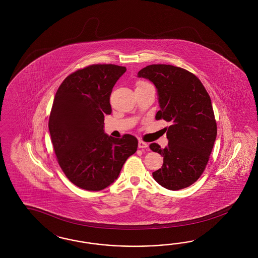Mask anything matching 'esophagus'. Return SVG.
Wrapping results in <instances>:
<instances>
[{"label": "esophagus", "instance_id": "obj_1", "mask_svg": "<svg viewBox=\"0 0 258 258\" xmlns=\"http://www.w3.org/2000/svg\"><path fill=\"white\" fill-rule=\"evenodd\" d=\"M138 148L139 149H147V148H149V145L147 143L143 142V141H139L138 142Z\"/></svg>", "mask_w": 258, "mask_h": 258}]
</instances>
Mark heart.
Masks as SVG:
<instances>
[{
	"instance_id": "b5f03b06",
	"label": "heart",
	"mask_w": 258,
	"mask_h": 258,
	"mask_svg": "<svg viewBox=\"0 0 258 258\" xmlns=\"http://www.w3.org/2000/svg\"><path fill=\"white\" fill-rule=\"evenodd\" d=\"M143 84H146V83H145V82H139V83H138V85H143ZM138 85H137V86H138Z\"/></svg>"
}]
</instances>
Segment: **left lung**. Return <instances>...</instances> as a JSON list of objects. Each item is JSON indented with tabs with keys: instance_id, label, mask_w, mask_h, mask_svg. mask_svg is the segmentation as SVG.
<instances>
[{
	"instance_id": "8db88e82",
	"label": "left lung",
	"mask_w": 258,
	"mask_h": 258,
	"mask_svg": "<svg viewBox=\"0 0 258 258\" xmlns=\"http://www.w3.org/2000/svg\"><path fill=\"white\" fill-rule=\"evenodd\" d=\"M138 78L155 85L160 106L156 119L170 123L165 127L167 147L149 146L164 156L162 168L152 176L169 190L188 187L204 171L217 138L211 98L201 80L180 67L152 64L139 71Z\"/></svg>"
}]
</instances>
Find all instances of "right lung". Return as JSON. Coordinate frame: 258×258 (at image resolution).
Listing matches in <instances>:
<instances>
[{"mask_svg": "<svg viewBox=\"0 0 258 258\" xmlns=\"http://www.w3.org/2000/svg\"><path fill=\"white\" fill-rule=\"evenodd\" d=\"M125 71L113 64L91 65L68 76L55 94L48 123L51 140L62 171L78 187H108L137 150L133 135L113 138L104 132L112 88Z\"/></svg>", "mask_w": 258, "mask_h": 258, "instance_id": "obj_1", "label": "right lung"}]
</instances>
